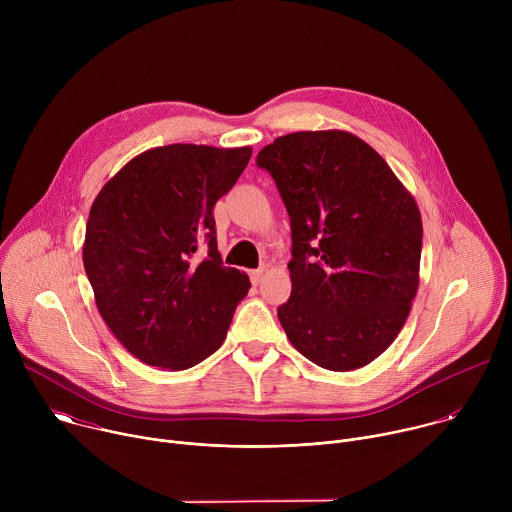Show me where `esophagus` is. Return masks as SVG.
<instances>
[{"instance_id":"1","label":"esophagus","mask_w":512,"mask_h":512,"mask_svg":"<svg viewBox=\"0 0 512 512\" xmlns=\"http://www.w3.org/2000/svg\"><path fill=\"white\" fill-rule=\"evenodd\" d=\"M263 273H265L263 269H253V271L249 273L251 283H253V285H259V283H261V279H263Z\"/></svg>"}]
</instances>
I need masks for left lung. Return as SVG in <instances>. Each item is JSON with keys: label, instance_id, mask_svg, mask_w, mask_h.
<instances>
[{"label": "left lung", "instance_id": "obj_1", "mask_svg": "<svg viewBox=\"0 0 512 512\" xmlns=\"http://www.w3.org/2000/svg\"><path fill=\"white\" fill-rule=\"evenodd\" d=\"M291 218V296L277 318L328 371L367 367L401 332L419 287L421 212L354 133L298 131L257 154Z\"/></svg>", "mask_w": 512, "mask_h": 512}]
</instances>
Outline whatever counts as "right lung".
<instances>
[{
	"instance_id": "1",
	"label": "right lung",
	"mask_w": 512,
	"mask_h": 512,
	"mask_svg": "<svg viewBox=\"0 0 512 512\" xmlns=\"http://www.w3.org/2000/svg\"><path fill=\"white\" fill-rule=\"evenodd\" d=\"M253 150L172 143L129 160L97 194L83 243L95 304L141 362L184 371L227 338L251 281L216 249L214 204Z\"/></svg>"
}]
</instances>
